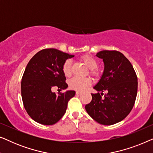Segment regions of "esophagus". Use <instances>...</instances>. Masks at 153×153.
I'll use <instances>...</instances> for the list:
<instances>
[{
    "label": "esophagus",
    "mask_w": 153,
    "mask_h": 153,
    "mask_svg": "<svg viewBox=\"0 0 153 153\" xmlns=\"http://www.w3.org/2000/svg\"><path fill=\"white\" fill-rule=\"evenodd\" d=\"M82 93H81V92H80V91H76V95H80V94H81Z\"/></svg>",
    "instance_id": "1"
}]
</instances>
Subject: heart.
Instances as JSON below:
<instances>
[{
  "instance_id": "b5f03b06",
  "label": "heart",
  "mask_w": 153,
  "mask_h": 153,
  "mask_svg": "<svg viewBox=\"0 0 153 153\" xmlns=\"http://www.w3.org/2000/svg\"><path fill=\"white\" fill-rule=\"evenodd\" d=\"M81 60L84 62L87 68L90 69V74L93 76H97L98 73L95 69L97 68L98 63L95 58L92 56L85 55L81 58ZM62 72L66 76H70L72 74V62L70 60L65 61L62 65ZM91 84V79L90 78H80L74 77L70 81L71 88L79 91H83Z\"/></svg>"
}]
</instances>
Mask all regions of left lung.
Returning a JSON list of instances; mask_svg holds the SVG:
<instances>
[{
  "label": "left lung",
  "instance_id": "1",
  "mask_svg": "<svg viewBox=\"0 0 153 153\" xmlns=\"http://www.w3.org/2000/svg\"><path fill=\"white\" fill-rule=\"evenodd\" d=\"M96 56L103 60L104 69L93 88L102 93L91 94L92 101L85 108L96 122L111 125L126 118L132 109L137 94V76L131 62L120 52L104 50Z\"/></svg>",
  "mask_w": 153,
  "mask_h": 153
}]
</instances>
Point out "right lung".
Listing matches in <instances>:
<instances>
[{"mask_svg": "<svg viewBox=\"0 0 153 153\" xmlns=\"http://www.w3.org/2000/svg\"><path fill=\"white\" fill-rule=\"evenodd\" d=\"M74 56L56 49H45L28 62L22 79V97L26 112L37 123L53 125L65 114L68 101L75 91L56 94L52 90L68 87L62 65Z\"/></svg>", "mask_w": 153, "mask_h": 153, "instance_id": "obj_1", "label": "right lung"}]
</instances>
